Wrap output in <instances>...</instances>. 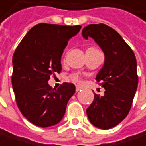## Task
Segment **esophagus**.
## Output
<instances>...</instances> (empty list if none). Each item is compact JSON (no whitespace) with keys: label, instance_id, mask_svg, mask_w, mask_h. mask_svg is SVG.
<instances>
[{"label":"esophagus","instance_id":"34e87169","mask_svg":"<svg viewBox=\"0 0 146 146\" xmlns=\"http://www.w3.org/2000/svg\"><path fill=\"white\" fill-rule=\"evenodd\" d=\"M82 90V86H76V92H79V91H81Z\"/></svg>","mask_w":146,"mask_h":146}]
</instances>
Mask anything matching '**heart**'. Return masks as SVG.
Listing matches in <instances>:
<instances>
[{
  "label": "heart",
  "mask_w": 146,
  "mask_h": 146,
  "mask_svg": "<svg viewBox=\"0 0 146 146\" xmlns=\"http://www.w3.org/2000/svg\"><path fill=\"white\" fill-rule=\"evenodd\" d=\"M74 80H77V78H76V76H75V77H74Z\"/></svg>",
  "instance_id": "1"
}]
</instances>
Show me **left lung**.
<instances>
[{"mask_svg": "<svg viewBox=\"0 0 146 146\" xmlns=\"http://www.w3.org/2000/svg\"><path fill=\"white\" fill-rule=\"evenodd\" d=\"M82 34L85 39H94L105 57L96 76L105 89L104 96L94 93L86 114L92 125L108 129L122 122L130 110L138 86L135 55L119 33L106 24H90Z\"/></svg>", "mask_w": 146, "mask_h": 146, "instance_id": "8db88e82", "label": "left lung"}]
</instances>
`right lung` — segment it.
Listing matches in <instances>:
<instances>
[{
  "label": "right lung",
  "instance_id": "add662e5",
  "mask_svg": "<svg viewBox=\"0 0 146 146\" xmlns=\"http://www.w3.org/2000/svg\"><path fill=\"white\" fill-rule=\"evenodd\" d=\"M81 28L80 25L37 24L27 32L13 54L11 83L17 104L34 125L54 126L64 117L76 86L65 82L52 89L48 82L54 72L61 71L64 48Z\"/></svg>",
  "mask_w": 146,
  "mask_h": 146
}]
</instances>
